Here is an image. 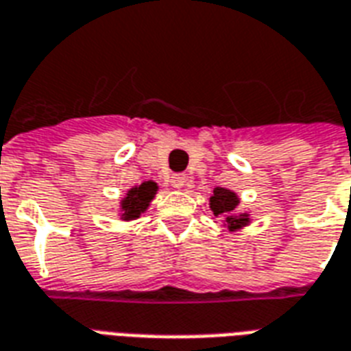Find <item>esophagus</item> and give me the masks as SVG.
Instances as JSON below:
<instances>
[{
  "instance_id": "obj_1",
  "label": "esophagus",
  "mask_w": 351,
  "mask_h": 351,
  "mask_svg": "<svg viewBox=\"0 0 351 351\" xmlns=\"http://www.w3.org/2000/svg\"><path fill=\"white\" fill-rule=\"evenodd\" d=\"M169 184L173 187H176V189H180V187H184V184H186V176H184V175H171Z\"/></svg>"
}]
</instances>
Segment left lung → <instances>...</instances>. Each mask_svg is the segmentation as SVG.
<instances>
[{
  "label": "left lung",
  "mask_w": 351,
  "mask_h": 351,
  "mask_svg": "<svg viewBox=\"0 0 351 351\" xmlns=\"http://www.w3.org/2000/svg\"><path fill=\"white\" fill-rule=\"evenodd\" d=\"M237 206H239V197L235 191L226 187L213 189L210 197V210L215 217L223 219V226H226L230 232H237L250 224V215L245 211H237Z\"/></svg>",
  "instance_id": "8db88e82"
}]
</instances>
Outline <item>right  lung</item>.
<instances>
[{
    "instance_id": "right-lung-1",
    "label": "right lung",
    "mask_w": 351,
    "mask_h": 351,
    "mask_svg": "<svg viewBox=\"0 0 351 351\" xmlns=\"http://www.w3.org/2000/svg\"><path fill=\"white\" fill-rule=\"evenodd\" d=\"M156 191L158 184L152 180L141 182L140 186L130 187L119 202V211H121L119 215H121L123 221H134V219L140 217L143 211H147Z\"/></svg>"
}]
</instances>
